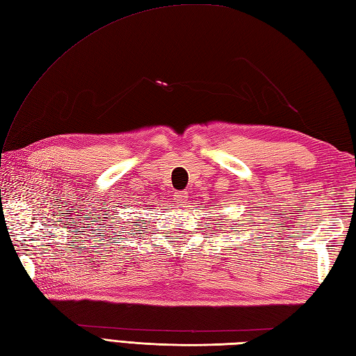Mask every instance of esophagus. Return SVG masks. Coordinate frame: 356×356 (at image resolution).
<instances>
[{"instance_id": "34e87169", "label": "esophagus", "mask_w": 356, "mask_h": 356, "mask_svg": "<svg viewBox=\"0 0 356 356\" xmlns=\"http://www.w3.org/2000/svg\"><path fill=\"white\" fill-rule=\"evenodd\" d=\"M188 193H185V191H179V193H176V195H175V200L179 203V204H184V203H186L188 202Z\"/></svg>"}]
</instances>
